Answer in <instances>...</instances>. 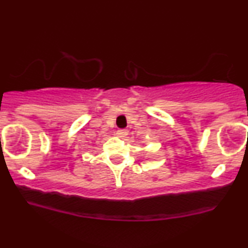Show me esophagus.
I'll list each match as a JSON object with an SVG mask.
<instances>
[{
	"mask_svg": "<svg viewBox=\"0 0 248 248\" xmlns=\"http://www.w3.org/2000/svg\"><path fill=\"white\" fill-rule=\"evenodd\" d=\"M128 135V129H118L116 130V136L119 138H126Z\"/></svg>",
	"mask_w": 248,
	"mask_h": 248,
	"instance_id": "1",
	"label": "esophagus"
}]
</instances>
